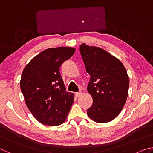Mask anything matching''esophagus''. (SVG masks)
<instances>
[{
  "label": "esophagus",
  "instance_id": "1",
  "mask_svg": "<svg viewBox=\"0 0 153 153\" xmlns=\"http://www.w3.org/2000/svg\"><path fill=\"white\" fill-rule=\"evenodd\" d=\"M82 94V92H76L75 93V95H76V97H79Z\"/></svg>",
  "mask_w": 153,
  "mask_h": 153
}]
</instances>
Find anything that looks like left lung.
<instances>
[{
  "instance_id": "left-lung-1",
  "label": "left lung",
  "mask_w": 153,
  "mask_h": 153,
  "mask_svg": "<svg viewBox=\"0 0 153 153\" xmlns=\"http://www.w3.org/2000/svg\"><path fill=\"white\" fill-rule=\"evenodd\" d=\"M80 54L90 81L88 91L92 105L88 117L97 123H107L117 117L126 102L129 77L123 63L103 49L83 43Z\"/></svg>"
}]
</instances>
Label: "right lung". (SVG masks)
Wrapping results in <instances>:
<instances>
[{"mask_svg": "<svg viewBox=\"0 0 153 153\" xmlns=\"http://www.w3.org/2000/svg\"><path fill=\"white\" fill-rule=\"evenodd\" d=\"M71 47L51 48L41 52L25 67L20 81L25 104L36 120L56 126L65 121L74 102L66 91L59 68L74 55Z\"/></svg>", "mask_w": 153, "mask_h": 153, "instance_id": "obj_1", "label": "right lung"}]
</instances>
